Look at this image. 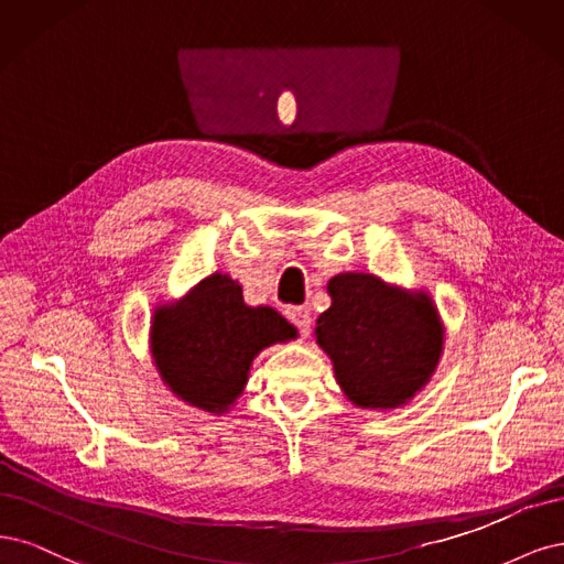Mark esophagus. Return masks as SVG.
Returning a JSON list of instances; mask_svg holds the SVG:
<instances>
[{
	"label": "esophagus",
	"mask_w": 564,
	"mask_h": 564,
	"mask_svg": "<svg viewBox=\"0 0 564 564\" xmlns=\"http://www.w3.org/2000/svg\"><path fill=\"white\" fill-rule=\"evenodd\" d=\"M283 314L302 335H308V330H312V314H308L304 306H285Z\"/></svg>",
	"instance_id": "1"
}]
</instances>
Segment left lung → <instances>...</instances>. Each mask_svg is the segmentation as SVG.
I'll return each mask as SVG.
<instances>
[{"mask_svg":"<svg viewBox=\"0 0 564 564\" xmlns=\"http://www.w3.org/2000/svg\"><path fill=\"white\" fill-rule=\"evenodd\" d=\"M333 306L316 321V339L335 377L360 408H398L420 391L438 362L443 328L426 295H408L370 274L328 283Z\"/></svg>","mask_w":564,"mask_h":564,"instance_id":"8db88e82","label":"left lung"}]
</instances>
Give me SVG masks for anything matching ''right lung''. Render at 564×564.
<instances>
[{
  "label": "right lung",
  "instance_id": "obj_1",
  "mask_svg": "<svg viewBox=\"0 0 564 564\" xmlns=\"http://www.w3.org/2000/svg\"><path fill=\"white\" fill-rule=\"evenodd\" d=\"M295 335L274 308L246 306L239 283L213 274L185 302L154 314L152 351L173 393L202 410L225 412L243 391L252 358Z\"/></svg>",
  "mask_w": 564,
  "mask_h": 564
}]
</instances>
